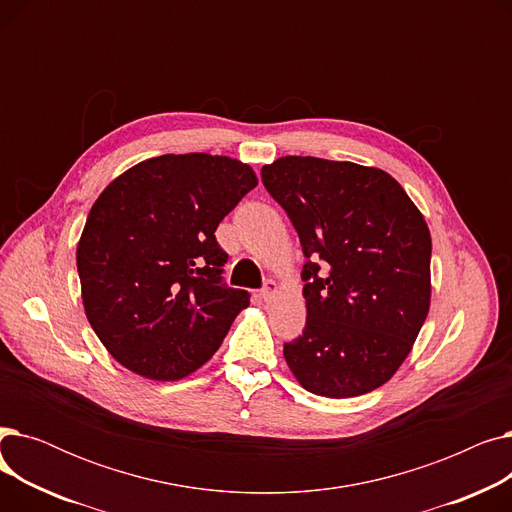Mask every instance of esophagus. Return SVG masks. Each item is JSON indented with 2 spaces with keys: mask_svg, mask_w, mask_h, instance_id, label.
<instances>
[{
  "mask_svg": "<svg viewBox=\"0 0 512 512\" xmlns=\"http://www.w3.org/2000/svg\"><path fill=\"white\" fill-rule=\"evenodd\" d=\"M278 290H280V286H278L274 280H267V282L263 284V288H261V299H263L265 303L274 301V299H276V294H278Z\"/></svg>",
  "mask_w": 512,
  "mask_h": 512,
  "instance_id": "obj_1",
  "label": "esophagus"
}]
</instances>
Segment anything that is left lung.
<instances>
[{
  "label": "left lung",
  "mask_w": 512,
  "mask_h": 512,
  "mask_svg": "<svg viewBox=\"0 0 512 512\" xmlns=\"http://www.w3.org/2000/svg\"><path fill=\"white\" fill-rule=\"evenodd\" d=\"M299 234L307 324L284 344L301 386L351 398L386 384L411 353L432 297V236L390 174L286 155L261 168Z\"/></svg>",
  "instance_id": "left-lung-1"
}]
</instances>
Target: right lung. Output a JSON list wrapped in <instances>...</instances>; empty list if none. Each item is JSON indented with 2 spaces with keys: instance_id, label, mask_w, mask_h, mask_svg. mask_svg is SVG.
<instances>
[{
  "instance_id": "right-lung-1",
  "label": "right lung",
  "mask_w": 512,
  "mask_h": 512,
  "mask_svg": "<svg viewBox=\"0 0 512 512\" xmlns=\"http://www.w3.org/2000/svg\"><path fill=\"white\" fill-rule=\"evenodd\" d=\"M257 186L242 161L159 155L93 203L76 249L91 328L126 369L180 380L207 363L251 294L226 286L215 228Z\"/></svg>"
}]
</instances>
